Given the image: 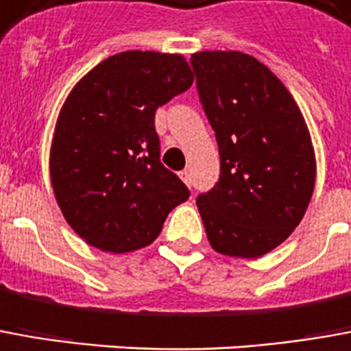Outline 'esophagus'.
<instances>
[{
  "label": "esophagus",
  "mask_w": 351,
  "mask_h": 351,
  "mask_svg": "<svg viewBox=\"0 0 351 351\" xmlns=\"http://www.w3.org/2000/svg\"><path fill=\"white\" fill-rule=\"evenodd\" d=\"M180 178H182V182L186 184V186H192V178H190V171H182V173H180Z\"/></svg>",
  "instance_id": "obj_1"
}]
</instances>
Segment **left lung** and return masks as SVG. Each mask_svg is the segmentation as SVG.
I'll use <instances>...</instances> for the list:
<instances>
[{
    "label": "left lung",
    "instance_id": "8db88e82",
    "mask_svg": "<svg viewBox=\"0 0 351 351\" xmlns=\"http://www.w3.org/2000/svg\"><path fill=\"white\" fill-rule=\"evenodd\" d=\"M190 62L215 131L220 178L197 195L210 247L258 258L293 234L312 199L315 154L302 112L274 72L239 51H201Z\"/></svg>",
    "mask_w": 351,
    "mask_h": 351
}]
</instances>
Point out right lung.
I'll use <instances>...</instances> for the list:
<instances>
[{"label": "right lung", "mask_w": 351, "mask_h": 351, "mask_svg": "<svg viewBox=\"0 0 351 351\" xmlns=\"http://www.w3.org/2000/svg\"><path fill=\"white\" fill-rule=\"evenodd\" d=\"M182 55L125 51L75 83L56 119L51 184L75 234L106 252L150 245L186 184L159 161L156 110L190 89Z\"/></svg>", "instance_id": "1"}]
</instances>
